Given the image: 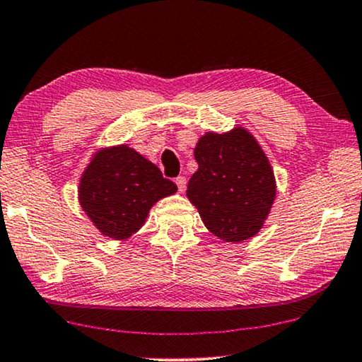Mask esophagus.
I'll return each mask as SVG.
<instances>
[{
    "instance_id": "obj_1",
    "label": "esophagus",
    "mask_w": 362,
    "mask_h": 362,
    "mask_svg": "<svg viewBox=\"0 0 362 362\" xmlns=\"http://www.w3.org/2000/svg\"><path fill=\"white\" fill-rule=\"evenodd\" d=\"M175 182H176V186H177V191H180V192L185 191V189H186V185H187V180H186L185 176H177Z\"/></svg>"
}]
</instances>
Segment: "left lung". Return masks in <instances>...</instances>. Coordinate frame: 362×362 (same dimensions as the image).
<instances>
[{
	"label": "left lung",
	"instance_id": "left-lung-1",
	"mask_svg": "<svg viewBox=\"0 0 362 362\" xmlns=\"http://www.w3.org/2000/svg\"><path fill=\"white\" fill-rule=\"evenodd\" d=\"M199 165L186 196L207 230L226 243L246 241L260 231L276 196L274 168L246 127L205 132L194 148Z\"/></svg>",
	"mask_w": 362,
	"mask_h": 362
}]
</instances>
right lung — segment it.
<instances>
[{
	"instance_id": "1",
	"label": "right lung",
	"mask_w": 362,
	"mask_h": 362,
	"mask_svg": "<svg viewBox=\"0 0 362 362\" xmlns=\"http://www.w3.org/2000/svg\"><path fill=\"white\" fill-rule=\"evenodd\" d=\"M176 191L157 165L119 144L93 152L79 180L77 199L100 235L124 241L141 230L158 200Z\"/></svg>"
}]
</instances>
